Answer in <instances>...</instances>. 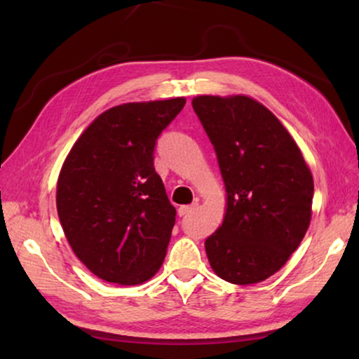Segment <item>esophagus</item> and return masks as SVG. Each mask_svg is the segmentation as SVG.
I'll list each match as a JSON object with an SVG mask.
<instances>
[{"label":"esophagus","instance_id":"obj_1","mask_svg":"<svg viewBox=\"0 0 359 359\" xmlns=\"http://www.w3.org/2000/svg\"><path fill=\"white\" fill-rule=\"evenodd\" d=\"M198 208V204L196 203H193V204H190V205H180L179 208V215L180 217H185V215H188V214H191V212Z\"/></svg>","mask_w":359,"mask_h":359}]
</instances>
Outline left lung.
I'll list each match as a JSON object with an SVG mask.
<instances>
[{
    "instance_id": "obj_1",
    "label": "left lung",
    "mask_w": 359,
    "mask_h": 359,
    "mask_svg": "<svg viewBox=\"0 0 359 359\" xmlns=\"http://www.w3.org/2000/svg\"><path fill=\"white\" fill-rule=\"evenodd\" d=\"M217 154L226 190L222 226L205 239L215 274L250 285L287 263L312 217L313 179L290 133L244 95L191 101Z\"/></svg>"
}]
</instances>
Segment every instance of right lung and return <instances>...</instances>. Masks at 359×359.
Returning a JSON list of instances; mask_svg holds the SVG:
<instances>
[{"instance_id": "right-lung-1", "label": "right lung", "mask_w": 359, "mask_h": 359, "mask_svg": "<svg viewBox=\"0 0 359 359\" xmlns=\"http://www.w3.org/2000/svg\"><path fill=\"white\" fill-rule=\"evenodd\" d=\"M185 98L126 102L102 112L66 156L57 210L72 252L96 277L139 285L160 269L175 223L154 166L161 131Z\"/></svg>"}]
</instances>
